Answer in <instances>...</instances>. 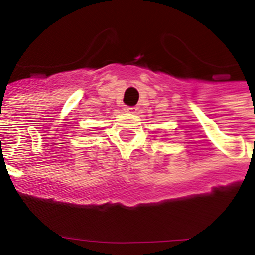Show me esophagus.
Here are the masks:
<instances>
[{
  "instance_id": "34e87169",
  "label": "esophagus",
  "mask_w": 255,
  "mask_h": 255,
  "mask_svg": "<svg viewBox=\"0 0 255 255\" xmlns=\"http://www.w3.org/2000/svg\"><path fill=\"white\" fill-rule=\"evenodd\" d=\"M125 111L127 112V113L135 114L137 113V111H138V108H137V107H125Z\"/></svg>"
}]
</instances>
